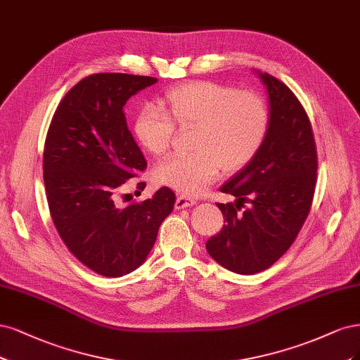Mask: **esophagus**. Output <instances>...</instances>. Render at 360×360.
Returning a JSON list of instances; mask_svg holds the SVG:
<instances>
[{
	"mask_svg": "<svg viewBox=\"0 0 360 360\" xmlns=\"http://www.w3.org/2000/svg\"><path fill=\"white\" fill-rule=\"evenodd\" d=\"M197 203V200H194L193 197H187V195H178L176 202H175V207L176 210H184V207H190L194 206Z\"/></svg>",
	"mask_w": 360,
	"mask_h": 360,
	"instance_id": "obj_1",
	"label": "esophagus"
}]
</instances>
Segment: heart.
I'll list each match as a JSON object with an SVG mask.
<instances>
[{"mask_svg":"<svg viewBox=\"0 0 360 360\" xmlns=\"http://www.w3.org/2000/svg\"><path fill=\"white\" fill-rule=\"evenodd\" d=\"M167 115L153 104L137 112L133 133L148 153H167L175 122L195 127L194 153L172 155L157 166L154 176L181 194L195 195L219 175L247 166L262 148L269 127L264 101L251 91H238L215 82H188L170 88L163 98Z\"/></svg>","mask_w":360,"mask_h":360,"instance_id":"heart-1","label":"heart"}]
</instances>
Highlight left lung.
I'll use <instances>...</instances> for the list:
<instances>
[{"instance_id": "obj_1", "label": "left lung", "mask_w": 360, "mask_h": 360, "mask_svg": "<svg viewBox=\"0 0 360 360\" xmlns=\"http://www.w3.org/2000/svg\"><path fill=\"white\" fill-rule=\"evenodd\" d=\"M256 73L269 98L268 133L256 157L221 187L236 202L217 203L226 224L206 242L217 263L242 275L268 269L290 248L309 214L317 179L314 134L302 104L276 77ZM245 201L250 206L239 213Z\"/></svg>"}]
</instances>
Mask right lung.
<instances>
[{
	"instance_id": "obj_1",
	"label": "right lung",
	"mask_w": 360,
	"mask_h": 360,
	"mask_svg": "<svg viewBox=\"0 0 360 360\" xmlns=\"http://www.w3.org/2000/svg\"><path fill=\"white\" fill-rule=\"evenodd\" d=\"M155 82L149 76L91 75L67 92L46 136L43 179L52 221L68 251L104 276L130 274L146 260L176 200L167 187L139 203L124 205L118 197L146 167L124 106ZM137 187L143 190L145 182Z\"/></svg>"
}]
</instances>
